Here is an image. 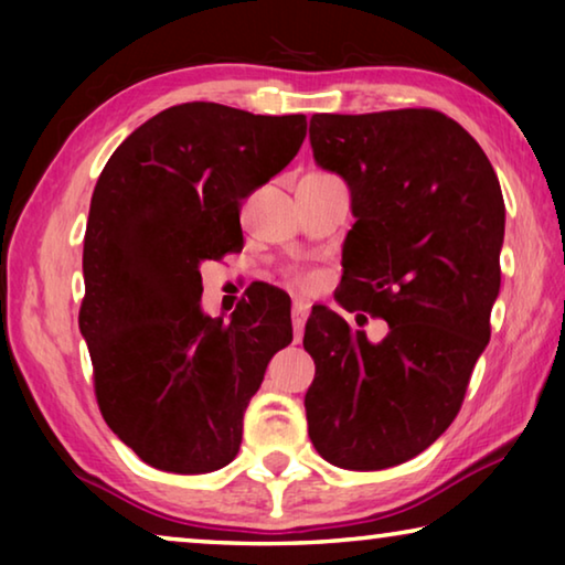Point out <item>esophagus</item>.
Returning <instances> with one entry per match:
<instances>
[{
	"mask_svg": "<svg viewBox=\"0 0 565 565\" xmlns=\"http://www.w3.org/2000/svg\"><path fill=\"white\" fill-rule=\"evenodd\" d=\"M306 319H309V309H306L303 303L296 301L294 309H291V327H294V341H296V343H299L301 337H303Z\"/></svg>",
	"mask_w": 565,
	"mask_h": 565,
	"instance_id": "esophagus-1",
	"label": "esophagus"
}]
</instances>
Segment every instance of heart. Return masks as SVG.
<instances>
[{
	"instance_id": "1",
	"label": "heart",
	"mask_w": 565,
	"mask_h": 565,
	"mask_svg": "<svg viewBox=\"0 0 565 565\" xmlns=\"http://www.w3.org/2000/svg\"><path fill=\"white\" fill-rule=\"evenodd\" d=\"M294 281L303 286V289H313V286H317V281H319V276L317 274H296Z\"/></svg>"
}]
</instances>
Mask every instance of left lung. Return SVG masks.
<instances>
[{"label":"left lung","mask_w":565,"mask_h":565,"mask_svg":"<svg viewBox=\"0 0 565 565\" xmlns=\"http://www.w3.org/2000/svg\"><path fill=\"white\" fill-rule=\"evenodd\" d=\"M309 137L356 216L339 303L388 323L371 343L327 306L311 313L309 438L333 466L381 471L426 451L461 411L501 289L503 194L478 141L436 109L313 114Z\"/></svg>","instance_id":"1"}]
</instances>
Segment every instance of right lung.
Masks as SVG:
<instances>
[{
  "label": "right lung",
  "instance_id": "add662e5",
  "mask_svg": "<svg viewBox=\"0 0 565 565\" xmlns=\"http://www.w3.org/2000/svg\"><path fill=\"white\" fill-rule=\"evenodd\" d=\"M303 137V114L179 104L134 129L94 186L79 309L94 394L111 431L159 471L232 463L248 401L291 343L274 289L248 296L232 321L206 317L199 266L244 246L242 199Z\"/></svg>",
  "mask_w": 565,
  "mask_h": 565
}]
</instances>
